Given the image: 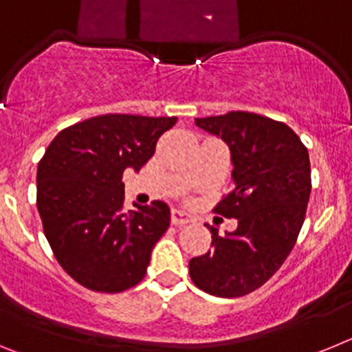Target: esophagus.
Returning a JSON list of instances; mask_svg holds the SVG:
<instances>
[{
	"instance_id": "1",
	"label": "esophagus",
	"mask_w": 352,
	"mask_h": 352,
	"mask_svg": "<svg viewBox=\"0 0 352 352\" xmlns=\"http://www.w3.org/2000/svg\"><path fill=\"white\" fill-rule=\"evenodd\" d=\"M170 222H173V226H186V223L192 222V219L190 214L185 213V211L173 210V213H170Z\"/></svg>"
}]
</instances>
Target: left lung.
I'll list each match as a JSON object with an SVG mask.
<instances>
[{
	"label": "left lung",
	"mask_w": 352,
	"mask_h": 352,
	"mask_svg": "<svg viewBox=\"0 0 352 352\" xmlns=\"http://www.w3.org/2000/svg\"><path fill=\"white\" fill-rule=\"evenodd\" d=\"M195 125L229 146L234 190L214 211L238 227L226 236L210 227L211 248L190 259L188 272L208 294L245 296L275 275L296 243L312 190L309 149L285 123L245 111L195 118Z\"/></svg>",
	"instance_id": "1"
}]
</instances>
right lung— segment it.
Instances as JSON below:
<instances>
[{
  "instance_id": "right-lung-1",
  "label": "right lung",
  "mask_w": 352,
  "mask_h": 352,
  "mask_svg": "<svg viewBox=\"0 0 352 352\" xmlns=\"http://www.w3.org/2000/svg\"><path fill=\"white\" fill-rule=\"evenodd\" d=\"M178 118L104 114L61 130L36 170V208L61 268L96 292L144 278L151 250L170 223L164 201L123 210V170H141Z\"/></svg>"
}]
</instances>
